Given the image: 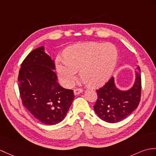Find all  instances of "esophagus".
<instances>
[{"label":"esophagus","instance_id":"esophagus-1","mask_svg":"<svg viewBox=\"0 0 156 156\" xmlns=\"http://www.w3.org/2000/svg\"><path fill=\"white\" fill-rule=\"evenodd\" d=\"M83 92V90L81 88H77L74 90V95H78L82 93Z\"/></svg>","mask_w":156,"mask_h":156}]
</instances>
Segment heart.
<instances>
[{"mask_svg": "<svg viewBox=\"0 0 156 156\" xmlns=\"http://www.w3.org/2000/svg\"><path fill=\"white\" fill-rule=\"evenodd\" d=\"M64 56L56 59V69L64 84H73L78 70H80L83 81L90 86L98 87L106 82L113 73L118 50L112 43H82L68 48Z\"/></svg>", "mask_w": 156, "mask_h": 156, "instance_id": "heart-1", "label": "heart"}]
</instances>
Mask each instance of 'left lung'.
<instances>
[{"instance_id":"obj_1","label":"left lung","mask_w":156,"mask_h":156,"mask_svg":"<svg viewBox=\"0 0 156 156\" xmlns=\"http://www.w3.org/2000/svg\"><path fill=\"white\" fill-rule=\"evenodd\" d=\"M136 72L132 87L121 90L115 86L112 77L104 86L96 90L98 99L94 106L96 114L101 119L108 123H116L127 118L137 108L140 102L142 80L140 67Z\"/></svg>"}]
</instances>
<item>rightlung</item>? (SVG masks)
Instances as JSON below:
<instances>
[{"label":"right lung","instance_id":"1","mask_svg":"<svg viewBox=\"0 0 156 156\" xmlns=\"http://www.w3.org/2000/svg\"><path fill=\"white\" fill-rule=\"evenodd\" d=\"M53 60L38 47L28 54L19 70V88L23 106L46 125L64 119L74 100L73 90L57 82Z\"/></svg>","mask_w":156,"mask_h":156}]
</instances>
